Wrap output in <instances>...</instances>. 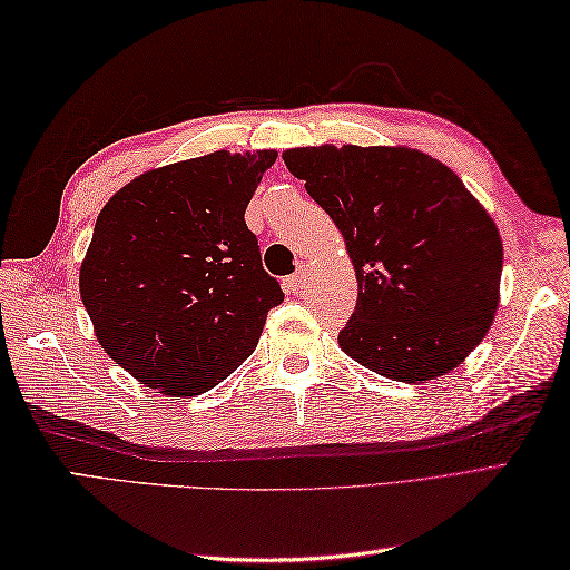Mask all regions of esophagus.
<instances>
[{"instance_id":"obj_1","label":"esophagus","mask_w":570,"mask_h":570,"mask_svg":"<svg viewBox=\"0 0 570 570\" xmlns=\"http://www.w3.org/2000/svg\"><path fill=\"white\" fill-rule=\"evenodd\" d=\"M304 286H306V269H298L296 274L284 278V288H286L288 294H294V296L304 294Z\"/></svg>"}]
</instances>
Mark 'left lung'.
Wrapping results in <instances>:
<instances>
[{"instance_id":"left-lung-1","label":"left lung","mask_w":570,"mask_h":570,"mask_svg":"<svg viewBox=\"0 0 570 570\" xmlns=\"http://www.w3.org/2000/svg\"><path fill=\"white\" fill-rule=\"evenodd\" d=\"M284 164L341 229L357 306L343 353L396 382L455 370L500 306L502 239L451 168L409 147H301Z\"/></svg>"}]
</instances>
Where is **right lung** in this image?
<instances>
[{
  "mask_svg": "<svg viewBox=\"0 0 570 570\" xmlns=\"http://www.w3.org/2000/svg\"><path fill=\"white\" fill-rule=\"evenodd\" d=\"M274 161L262 149L159 166L100 210L80 298L105 353L144 386L203 394L257 347L284 292L245 210Z\"/></svg>",
  "mask_w": 570,
  "mask_h": 570,
  "instance_id": "add662e5",
  "label": "right lung"
}]
</instances>
